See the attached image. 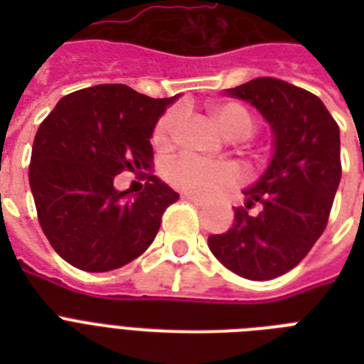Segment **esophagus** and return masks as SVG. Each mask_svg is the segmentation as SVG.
Returning <instances> with one entry per match:
<instances>
[{"mask_svg":"<svg viewBox=\"0 0 364 364\" xmlns=\"http://www.w3.org/2000/svg\"><path fill=\"white\" fill-rule=\"evenodd\" d=\"M181 198L188 200V202H193V204H196V205H204L205 204V200L198 198V196H193V194H187V193H183Z\"/></svg>","mask_w":364,"mask_h":364,"instance_id":"34e87169","label":"esophagus"}]
</instances>
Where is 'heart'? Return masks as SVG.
I'll return each mask as SVG.
<instances>
[{"label": "heart", "instance_id": "obj_1", "mask_svg": "<svg viewBox=\"0 0 364 364\" xmlns=\"http://www.w3.org/2000/svg\"><path fill=\"white\" fill-rule=\"evenodd\" d=\"M211 115L219 128L225 132V136L236 141L247 139L255 130L253 115L242 104H234V102L217 104L211 107ZM179 124H181V113L177 109L166 111L154 124V145L159 149L171 147L179 132ZM162 173L171 187L193 194V196H200V198H208L221 191L236 187L240 181L238 170L232 164L202 160L191 154H183L166 162Z\"/></svg>", "mask_w": 364, "mask_h": 364}]
</instances>
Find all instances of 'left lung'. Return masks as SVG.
<instances>
[{
  "label": "left lung",
  "mask_w": 364,
  "mask_h": 364,
  "mask_svg": "<svg viewBox=\"0 0 364 364\" xmlns=\"http://www.w3.org/2000/svg\"><path fill=\"white\" fill-rule=\"evenodd\" d=\"M249 102L274 132L270 166L251 188L234 225L208 238L211 253L228 270L264 282L293 270L327 227L338 188L340 128L316 94L274 77L227 88ZM253 205L259 211L251 216Z\"/></svg>",
  "instance_id": "8db88e82"
}]
</instances>
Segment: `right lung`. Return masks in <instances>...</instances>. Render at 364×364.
<instances>
[{"label": "right lung", "instance_id": "add662e5", "mask_svg": "<svg viewBox=\"0 0 364 364\" xmlns=\"http://www.w3.org/2000/svg\"><path fill=\"white\" fill-rule=\"evenodd\" d=\"M173 98H149L126 85H96L60 100L33 139L30 187L54 251L85 272H109L153 243L179 194L153 173L141 193L113 187L126 170L153 162L154 124Z\"/></svg>", "mask_w": 364, "mask_h": 364}]
</instances>
